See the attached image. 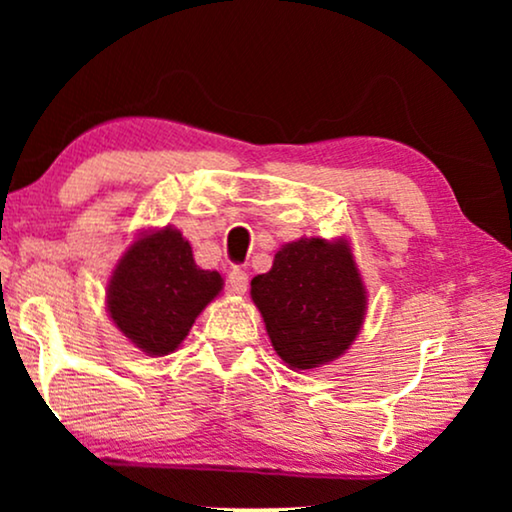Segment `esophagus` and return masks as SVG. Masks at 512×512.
<instances>
[{
	"mask_svg": "<svg viewBox=\"0 0 512 512\" xmlns=\"http://www.w3.org/2000/svg\"><path fill=\"white\" fill-rule=\"evenodd\" d=\"M249 289V275L242 268H233L228 272V291L235 296H242Z\"/></svg>",
	"mask_w": 512,
	"mask_h": 512,
	"instance_id": "34e87169",
	"label": "esophagus"
}]
</instances>
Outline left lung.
I'll use <instances>...</instances> for the list:
<instances>
[{"label":"left lung","mask_w":512,"mask_h":512,"mask_svg":"<svg viewBox=\"0 0 512 512\" xmlns=\"http://www.w3.org/2000/svg\"><path fill=\"white\" fill-rule=\"evenodd\" d=\"M275 352L293 370L319 368L345 354L361 331L366 289L347 240H298L251 279Z\"/></svg>","instance_id":"1"}]
</instances>
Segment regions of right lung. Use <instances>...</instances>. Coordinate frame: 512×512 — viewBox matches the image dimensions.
<instances>
[{"label":"right lung","mask_w":512,"mask_h":512,"mask_svg":"<svg viewBox=\"0 0 512 512\" xmlns=\"http://www.w3.org/2000/svg\"><path fill=\"white\" fill-rule=\"evenodd\" d=\"M221 289L219 272L200 270L179 230L163 228L125 251L111 275L107 307L125 338L146 354L165 356Z\"/></svg>","instance_id":"add662e5"}]
</instances>
